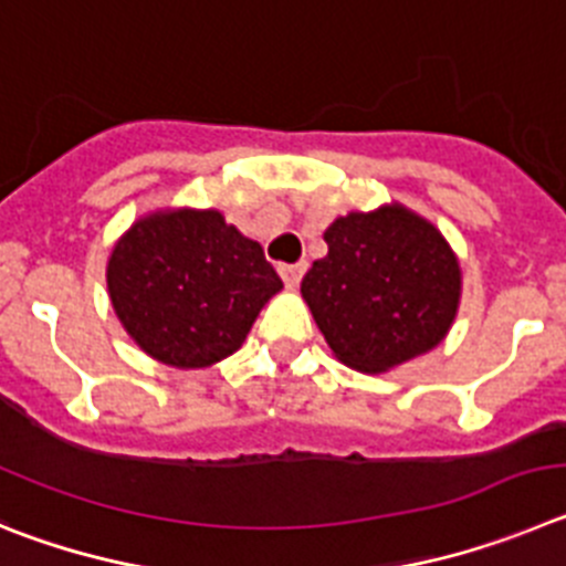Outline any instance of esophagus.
<instances>
[{
  "label": "esophagus",
  "mask_w": 566,
  "mask_h": 566,
  "mask_svg": "<svg viewBox=\"0 0 566 566\" xmlns=\"http://www.w3.org/2000/svg\"><path fill=\"white\" fill-rule=\"evenodd\" d=\"M304 271H307V264H304V262H298V264H282V268H279V273H282L284 284H287L290 290L298 287V282H302Z\"/></svg>",
  "instance_id": "esophagus-1"
}]
</instances>
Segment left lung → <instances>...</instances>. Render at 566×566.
<instances>
[{"instance_id":"8db88e82","label":"left lung","mask_w":566,"mask_h":566,"mask_svg":"<svg viewBox=\"0 0 566 566\" xmlns=\"http://www.w3.org/2000/svg\"><path fill=\"white\" fill-rule=\"evenodd\" d=\"M302 295L335 358L380 375L431 353L460 310L462 271L440 228L400 202L349 211L324 231Z\"/></svg>"}]
</instances>
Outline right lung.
Listing matches in <instances>:
<instances>
[{"label":"right lung","mask_w":566,"mask_h":566,"mask_svg":"<svg viewBox=\"0 0 566 566\" xmlns=\"http://www.w3.org/2000/svg\"><path fill=\"white\" fill-rule=\"evenodd\" d=\"M106 287L146 355L177 369H206L237 353L282 279L262 245L220 211L160 208L115 242Z\"/></svg>","instance_id":"add662e5"}]
</instances>
